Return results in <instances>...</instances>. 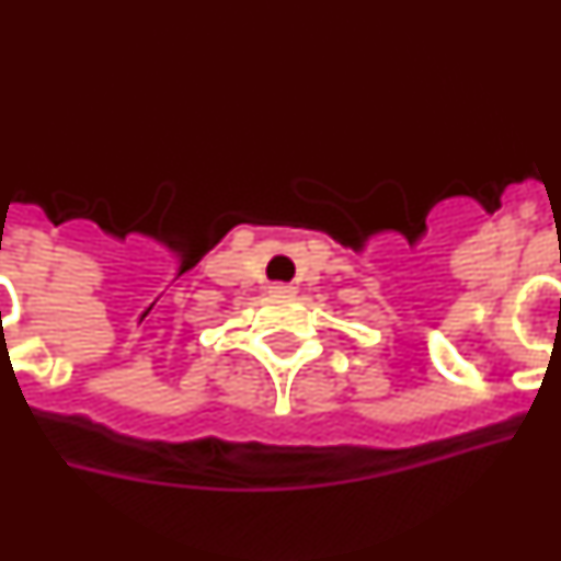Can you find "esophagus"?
Returning a JSON list of instances; mask_svg holds the SVG:
<instances>
[{
    "instance_id": "obj_1",
    "label": "esophagus",
    "mask_w": 561,
    "mask_h": 561,
    "mask_svg": "<svg viewBox=\"0 0 561 561\" xmlns=\"http://www.w3.org/2000/svg\"><path fill=\"white\" fill-rule=\"evenodd\" d=\"M270 291H272V295H277V297H291V295H295V286H291V284H272Z\"/></svg>"
}]
</instances>
